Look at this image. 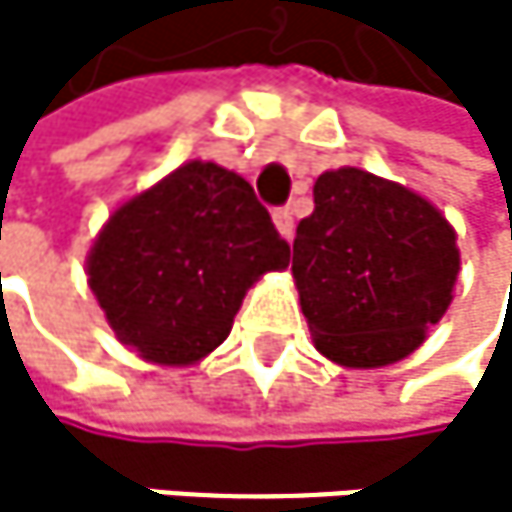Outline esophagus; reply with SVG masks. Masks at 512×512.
<instances>
[{"label": "esophagus", "instance_id": "34e87169", "mask_svg": "<svg viewBox=\"0 0 512 512\" xmlns=\"http://www.w3.org/2000/svg\"><path fill=\"white\" fill-rule=\"evenodd\" d=\"M273 224H276V230H279L282 239H291L294 236V218H291L288 208H276L273 211Z\"/></svg>", "mask_w": 512, "mask_h": 512}]
</instances>
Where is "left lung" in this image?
I'll return each mask as SVG.
<instances>
[{
  "label": "left lung",
  "instance_id": "obj_1",
  "mask_svg": "<svg viewBox=\"0 0 512 512\" xmlns=\"http://www.w3.org/2000/svg\"><path fill=\"white\" fill-rule=\"evenodd\" d=\"M291 273L322 356L381 368L415 353L458 282L455 230L424 196L362 168L325 171Z\"/></svg>",
  "mask_w": 512,
  "mask_h": 512
}]
</instances>
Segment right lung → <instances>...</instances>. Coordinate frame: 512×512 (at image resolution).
Instances as JSON below:
<instances>
[{
	"label": "right lung",
	"instance_id": "right-lung-1",
	"mask_svg": "<svg viewBox=\"0 0 512 512\" xmlns=\"http://www.w3.org/2000/svg\"><path fill=\"white\" fill-rule=\"evenodd\" d=\"M288 258L251 184L193 159L119 205L85 267L125 347L156 365H193L227 341L245 291Z\"/></svg>",
	"mask_w": 512,
	"mask_h": 512
}]
</instances>
